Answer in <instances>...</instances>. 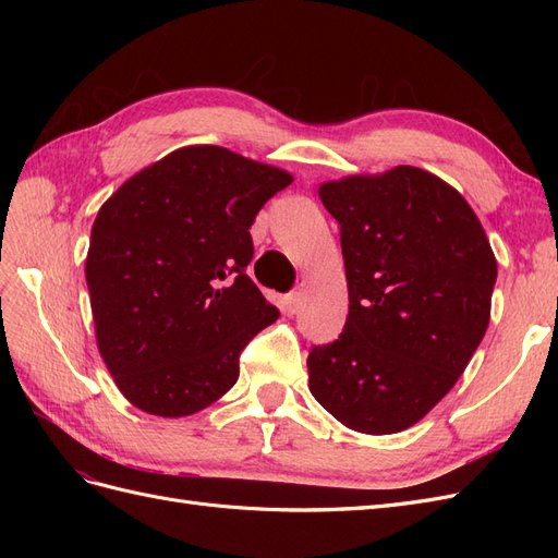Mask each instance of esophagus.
Returning a JSON list of instances; mask_svg holds the SVG:
<instances>
[{
    "label": "esophagus",
    "mask_w": 558,
    "mask_h": 558,
    "mask_svg": "<svg viewBox=\"0 0 558 558\" xmlns=\"http://www.w3.org/2000/svg\"><path fill=\"white\" fill-rule=\"evenodd\" d=\"M300 307H302V295H300V291H295V293H291L289 298H286V312H289V314H298Z\"/></svg>",
    "instance_id": "1"
}]
</instances>
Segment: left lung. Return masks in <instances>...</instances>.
<instances>
[{
  "label": "left lung",
  "mask_w": 558,
  "mask_h": 558,
  "mask_svg": "<svg viewBox=\"0 0 558 558\" xmlns=\"http://www.w3.org/2000/svg\"><path fill=\"white\" fill-rule=\"evenodd\" d=\"M318 197L340 223L349 316L310 351V391L353 430L400 433L451 391L482 342L492 244L468 202L418 167L330 181Z\"/></svg>",
  "instance_id": "left-lung-1"
}]
</instances>
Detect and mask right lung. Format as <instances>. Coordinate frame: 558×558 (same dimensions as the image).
Wrapping results in <instances>:
<instances>
[{"label":"right lung","instance_id":"right-lung-1","mask_svg":"<svg viewBox=\"0 0 558 558\" xmlns=\"http://www.w3.org/2000/svg\"><path fill=\"white\" fill-rule=\"evenodd\" d=\"M291 181L223 146H189L99 209L86 258L97 347L134 408L189 416L238 381L240 353L279 318L246 277L248 228Z\"/></svg>","mask_w":558,"mask_h":558}]
</instances>
